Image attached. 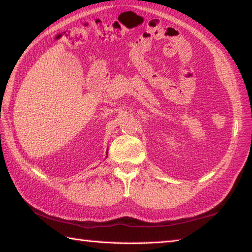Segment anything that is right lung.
I'll return each instance as SVG.
<instances>
[{
    "mask_svg": "<svg viewBox=\"0 0 252 252\" xmlns=\"http://www.w3.org/2000/svg\"><path fill=\"white\" fill-rule=\"evenodd\" d=\"M106 155H108V151H106ZM106 158H108V156H106Z\"/></svg>",
    "mask_w": 252,
    "mask_h": 252,
    "instance_id": "right-lung-1",
    "label": "right lung"
}]
</instances>
